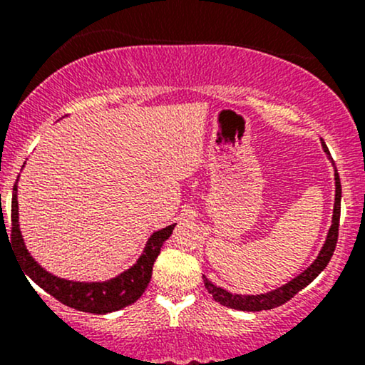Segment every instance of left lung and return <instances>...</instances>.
<instances>
[{"label":"left lung","mask_w":365,"mask_h":365,"mask_svg":"<svg viewBox=\"0 0 365 365\" xmlns=\"http://www.w3.org/2000/svg\"><path fill=\"white\" fill-rule=\"evenodd\" d=\"M322 149L329 156V150L326 148L324 140H321ZM333 161V158H329ZM334 187H336V192H334V207H333V220H331V228L328 232V237H326L324 245H322L319 255L304 273H300L297 278H293L292 282H288L283 287L276 288L273 292L261 293V295H237V293H232L225 288L216 287L215 283L209 282L206 276H202L204 284H206L207 292L211 293L212 299L221 305H226L230 309H237V311H247V312H259V311H269V309L279 307V305L288 302L293 295H297L302 288L307 287L309 283H312L314 279L319 276V273L328 266L329 259L333 257L334 249H336L338 242V226H340V206H341V183H340V175H338V170L334 168Z\"/></svg>","instance_id":"left-lung-1"}]
</instances>
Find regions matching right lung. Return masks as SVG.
<instances>
[{"mask_svg":"<svg viewBox=\"0 0 365 365\" xmlns=\"http://www.w3.org/2000/svg\"><path fill=\"white\" fill-rule=\"evenodd\" d=\"M19 182V180H16ZM16 182L14 185V197H11V245L19 254V262L25 271V274L36 284H39L54 299L60 300L61 304L68 307L77 309L82 312L91 314H108L120 311L140 299L153 276L154 261L158 259L159 250L163 244L168 240L173 233L175 225L166 226V228L154 232L145 244L144 254L140 255L139 261L132 267L116 278L108 279V282H70V279L58 278L41 267L29 254L27 247L24 244L22 233H20L19 225V200H16Z\"/></svg>","mask_w":365,"mask_h":365,"instance_id":"right-lung-1","label":"right lung"}]
</instances>
